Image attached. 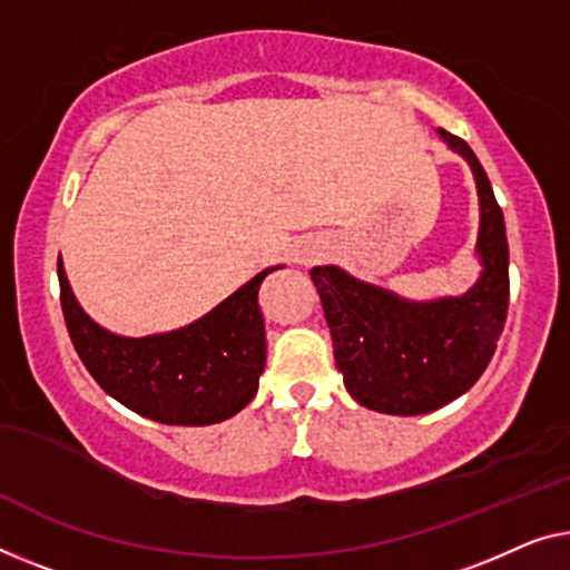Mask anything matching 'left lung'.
Here are the masks:
<instances>
[{"mask_svg":"<svg viewBox=\"0 0 570 570\" xmlns=\"http://www.w3.org/2000/svg\"><path fill=\"white\" fill-rule=\"evenodd\" d=\"M469 160L481 204V276L463 296L410 302L347 276L312 268L333 353L355 402L384 414H424L453 402L487 371L509 307V245L502 207L469 142L438 130Z\"/></svg>","mask_w":570,"mask_h":570,"instance_id":"left-lung-1","label":"left lung"}]
</instances>
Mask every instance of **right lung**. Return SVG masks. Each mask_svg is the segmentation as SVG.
<instances>
[{"mask_svg":"<svg viewBox=\"0 0 570 570\" xmlns=\"http://www.w3.org/2000/svg\"><path fill=\"white\" fill-rule=\"evenodd\" d=\"M276 268L261 271L191 325L148 337L99 327L76 302L61 261L58 284L68 335L97 384L153 422L199 428L233 417L258 392L266 366L258 288Z\"/></svg>","mask_w":570,"mask_h":570,"instance_id":"add662e5","label":"right lung"}]
</instances>
